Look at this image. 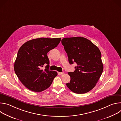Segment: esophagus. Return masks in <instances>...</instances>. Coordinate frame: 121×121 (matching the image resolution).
<instances>
[{
    "mask_svg": "<svg viewBox=\"0 0 121 121\" xmlns=\"http://www.w3.org/2000/svg\"><path fill=\"white\" fill-rule=\"evenodd\" d=\"M58 75H63V74H64V72H58Z\"/></svg>",
    "mask_w": 121,
    "mask_h": 121,
    "instance_id": "1",
    "label": "esophagus"
}]
</instances>
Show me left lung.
I'll return each mask as SVG.
<instances>
[{
	"instance_id": "8db88e82",
	"label": "left lung",
	"mask_w": 121,
	"mask_h": 121,
	"mask_svg": "<svg viewBox=\"0 0 121 121\" xmlns=\"http://www.w3.org/2000/svg\"><path fill=\"white\" fill-rule=\"evenodd\" d=\"M62 44L70 64L76 63L75 70L68 72L70 82L66 84L72 91L86 93L96 86L103 69L100 51L91 41L84 37L65 38Z\"/></svg>"
}]
</instances>
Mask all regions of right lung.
Segmentation results:
<instances>
[{
    "instance_id": "obj_1",
    "label": "right lung",
    "mask_w": 121,
    "mask_h": 121,
    "mask_svg": "<svg viewBox=\"0 0 121 121\" xmlns=\"http://www.w3.org/2000/svg\"><path fill=\"white\" fill-rule=\"evenodd\" d=\"M61 38L34 39L24 43L19 49L14 63V71L21 82L29 90L41 92L48 88L56 71L50 70L47 54L56 47ZM44 70L41 69L45 64Z\"/></svg>"
}]
</instances>
